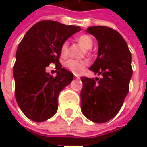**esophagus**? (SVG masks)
I'll return each instance as SVG.
<instances>
[{"label":"esophagus","instance_id":"1","mask_svg":"<svg viewBox=\"0 0 147 147\" xmlns=\"http://www.w3.org/2000/svg\"><path fill=\"white\" fill-rule=\"evenodd\" d=\"M75 78H80V77L78 76V75H75Z\"/></svg>","mask_w":147,"mask_h":147}]
</instances>
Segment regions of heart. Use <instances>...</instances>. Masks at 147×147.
Listing matches in <instances>:
<instances>
[{
    "label": "heart",
    "mask_w": 147,
    "mask_h": 147,
    "mask_svg": "<svg viewBox=\"0 0 147 147\" xmlns=\"http://www.w3.org/2000/svg\"><path fill=\"white\" fill-rule=\"evenodd\" d=\"M78 42L82 45L86 50H89L93 46V41L92 37L88 35H82L78 38ZM68 47L69 43L68 42H65L62 44L60 52L62 56H65L68 53ZM88 65V62L86 60H75V59H69L65 62V66L66 69L74 73V74H79L85 69L86 66Z\"/></svg>",
    "instance_id": "1"
}]
</instances>
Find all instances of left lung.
<instances>
[{"mask_svg": "<svg viewBox=\"0 0 147 147\" xmlns=\"http://www.w3.org/2000/svg\"><path fill=\"white\" fill-rule=\"evenodd\" d=\"M86 32L98 42L97 58L89 69L102 78H81V110L89 120L102 123L118 114L128 93L132 55L120 33L109 27H89Z\"/></svg>", "mask_w": 147, "mask_h": 147, "instance_id": "8db88e82", "label": "left lung"}]
</instances>
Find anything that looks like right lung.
<instances>
[{"mask_svg": "<svg viewBox=\"0 0 147 147\" xmlns=\"http://www.w3.org/2000/svg\"><path fill=\"white\" fill-rule=\"evenodd\" d=\"M80 30L78 26L44 20L32 26L20 43L13 70L15 98L29 119L46 121L56 113L59 92L74 78L59 62L60 48L69 37ZM51 63L57 65L55 77L45 71Z\"/></svg>", "mask_w": 147, "mask_h": 147, "instance_id": "right-lung-1", "label": "right lung"}]
</instances>
